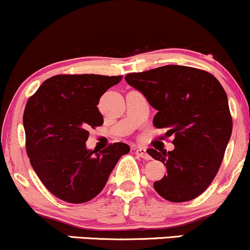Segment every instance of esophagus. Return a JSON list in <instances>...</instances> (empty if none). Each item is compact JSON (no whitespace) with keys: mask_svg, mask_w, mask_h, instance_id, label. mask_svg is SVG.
Returning a JSON list of instances; mask_svg holds the SVG:
<instances>
[{"mask_svg":"<svg viewBox=\"0 0 250 250\" xmlns=\"http://www.w3.org/2000/svg\"><path fill=\"white\" fill-rule=\"evenodd\" d=\"M135 153H136L137 156L142 157V159L145 160H150V156H149L147 150H146V148H142V147H139L135 149Z\"/></svg>","mask_w":250,"mask_h":250,"instance_id":"obj_1","label":"esophagus"}]
</instances>
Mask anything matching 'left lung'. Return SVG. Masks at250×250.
<instances>
[{
    "mask_svg": "<svg viewBox=\"0 0 250 250\" xmlns=\"http://www.w3.org/2000/svg\"><path fill=\"white\" fill-rule=\"evenodd\" d=\"M125 81L157 110L153 123L166 129L162 137L174 136V150H147L167 167L155 190L170 202L196 199L216 176L233 130L225 89L210 73L186 65L127 74Z\"/></svg>",
    "mask_w": 250,
    "mask_h": 250,
    "instance_id": "8db88e82",
    "label": "left lung"
}]
</instances>
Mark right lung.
<instances>
[{"mask_svg":"<svg viewBox=\"0 0 250 250\" xmlns=\"http://www.w3.org/2000/svg\"><path fill=\"white\" fill-rule=\"evenodd\" d=\"M120 76L55 75L28 100L23 113L31 167L54 196L84 203L101 193L109 175L130 148L122 142L97 153L85 148L89 130L103 125L96 105Z\"/></svg>","mask_w":250,"mask_h":250,"instance_id":"add662e5","label":"right lung"}]
</instances>
